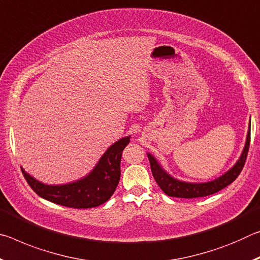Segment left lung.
<instances>
[{
	"instance_id": "obj_1",
	"label": "left lung",
	"mask_w": 260,
	"mask_h": 260,
	"mask_svg": "<svg viewBox=\"0 0 260 260\" xmlns=\"http://www.w3.org/2000/svg\"><path fill=\"white\" fill-rule=\"evenodd\" d=\"M250 146V125L248 128V134H246L245 144L243 150H242L241 156L236 162L233 165L227 172L220 175L219 178L211 180L206 182H188L182 181L174 178L169 172H166L164 167L160 165V162L156 159V157L151 155L150 152H147L151 166V172L153 178L160 189L164 191L167 196L171 197H180V199H195V197H204L212 195L214 192L221 190L228 184H231L234 180L239 177L240 172L243 169L244 162L248 155Z\"/></svg>"
}]
</instances>
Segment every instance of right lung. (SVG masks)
<instances>
[{
	"label": "right lung",
	"instance_id": "1",
	"mask_svg": "<svg viewBox=\"0 0 260 260\" xmlns=\"http://www.w3.org/2000/svg\"><path fill=\"white\" fill-rule=\"evenodd\" d=\"M131 135L112 143L100 158L93 170L76 181L63 184H47L32 177L21 167L30 188L52 203L73 209L96 208L107 202L120 180V160L122 150L129 143Z\"/></svg>",
	"mask_w": 260,
	"mask_h": 260
}]
</instances>
